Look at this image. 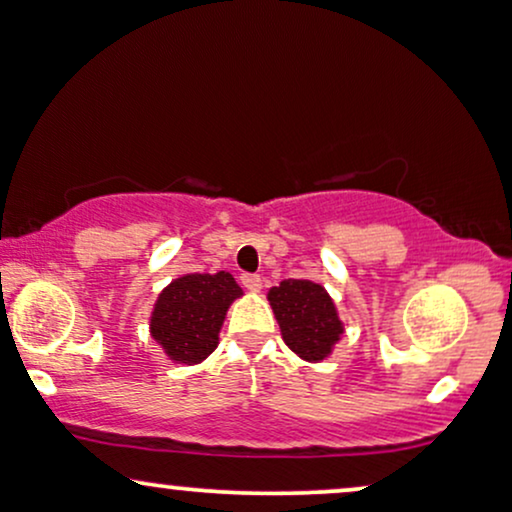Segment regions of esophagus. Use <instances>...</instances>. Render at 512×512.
Here are the masks:
<instances>
[{"label":"esophagus","mask_w":512,"mask_h":512,"mask_svg":"<svg viewBox=\"0 0 512 512\" xmlns=\"http://www.w3.org/2000/svg\"><path fill=\"white\" fill-rule=\"evenodd\" d=\"M242 284L256 294V291H261L263 280H261V275H242Z\"/></svg>","instance_id":"esophagus-1"}]
</instances>
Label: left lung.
Instances as JSON below:
<instances>
[{
    "label": "left lung",
    "instance_id": "8db88e82",
    "mask_svg": "<svg viewBox=\"0 0 512 512\" xmlns=\"http://www.w3.org/2000/svg\"><path fill=\"white\" fill-rule=\"evenodd\" d=\"M284 343L305 362H322L343 336L334 298L313 280H284L268 291Z\"/></svg>",
    "mask_w": 512,
    "mask_h": 512
}]
</instances>
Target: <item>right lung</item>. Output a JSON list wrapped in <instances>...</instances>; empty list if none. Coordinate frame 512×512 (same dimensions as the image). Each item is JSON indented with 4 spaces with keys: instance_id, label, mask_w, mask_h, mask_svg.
Segmentation results:
<instances>
[{
    "instance_id": "1",
    "label": "right lung",
    "mask_w": 512,
    "mask_h": 512,
    "mask_svg": "<svg viewBox=\"0 0 512 512\" xmlns=\"http://www.w3.org/2000/svg\"><path fill=\"white\" fill-rule=\"evenodd\" d=\"M244 294L230 272H190L162 289L150 315V334L171 362L199 364L214 353L225 313Z\"/></svg>"
}]
</instances>
